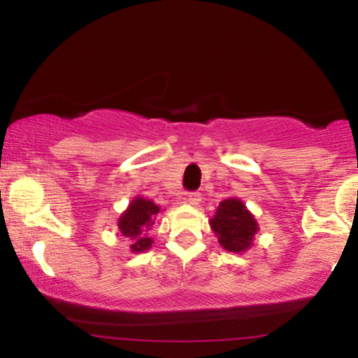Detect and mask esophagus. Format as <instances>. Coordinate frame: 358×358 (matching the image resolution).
<instances>
[{
  "mask_svg": "<svg viewBox=\"0 0 358 358\" xmlns=\"http://www.w3.org/2000/svg\"><path fill=\"white\" fill-rule=\"evenodd\" d=\"M185 201L188 203V205L192 206H196L198 203L201 201V194L198 192H192V193H187V196H185Z\"/></svg>",
  "mask_w": 358,
  "mask_h": 358,
  "instance_id": "obj_1",
  "label": "esophagus"
}]
</instances>
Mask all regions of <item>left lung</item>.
<instances>
[{"label":"left lung","instance_id":"8db88e82","mask_svg":"<svg viewBox=\"0 0 358 358\" xmlns=\"http://www.w3.org/2000/svg\"><path fill=\"white\" fill-rule=\"evenodd\" d=\"M213 233L218 238L220 246L229 252H246L252 246L259 224L246 205L233 196L223 200L210 220Z\"/></svg>","mask_w":358,"mask_h":358}]
</instances>
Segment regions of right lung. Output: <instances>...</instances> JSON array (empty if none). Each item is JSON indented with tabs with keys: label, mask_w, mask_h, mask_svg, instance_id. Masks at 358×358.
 Instances as JSON below:
<instances>
[{
	"label": "right lung",
	"mask_w": 358,
	"mask_h": 358,
	"mask_svg": "<svg viewBox=\"0 0 358 358\" xmlns=\"http://www.w3.org/2000/svg\"><path fill=\"white\" fill-rule=\"evenodd\" d=\"M158 213H160V206L140 194L129 203L127 210L117 221V226H119L122 238L130 241V251L143 252L150 250L153 239L148 236V231L155 223Z\"/></svg>",
	"instance_id": "add662e5"
}]
</instances>
